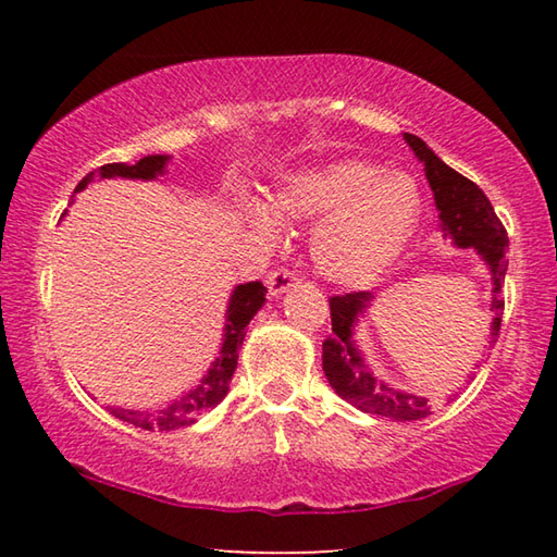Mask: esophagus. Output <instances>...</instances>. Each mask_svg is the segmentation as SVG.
<instances>
[{"label":"esophagus","instance_id":"esophagus-1","mask_svg":"<svg viewBox=\"0 0 557 557\" xmlns=\"http://www.w3.org/2000/svg\"><path fill=\"white\" fill-rule=\"evenodd\" d=\"M265 282H268L270 295H272V297H280L282 292H287L289 287L297 285V275H295V272H292L289 268H277V270L270 272Z\"/></svg>","mask_w":557,"mask_h":557}]
</instances>
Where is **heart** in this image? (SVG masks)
<instances>
[{"mask_svg":"<svg viewBox=\"0 0 557 557\" xmlns=\"http://www.w3.org/2000/svg\"><path fill=\"white\" fill-rule=\"evenodd\" d=\"M272 208L282 219H319L312 233L317 270L334 282L358 285L388 268L410 240L422 194L410 174L346 159L289 176ZM248 219L262 235L280 233V219L265 203H250Z\"/></svg>","mask_w":557,"mask_h":557,"instance_id":"b5f03b06","label":"heart"}]
</instances>
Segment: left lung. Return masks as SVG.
Instances as JSON below:
<instances>
[{
	"instance_id": "left-lung-1",
	"label": "left lung",
	"mask_w": 557,
	"mask_h": 557,
	"mask_svg": "<svg viewBox=\"0 0 557 557\" xmlns=\"http://www.w3.org/2000/svg\"><path fill=\"white\" fill-rule=\"evenodd\" d=\"M405 139L412 147V152L425 162V176L435 194V203L440 211L442 231L449 235L459 248H474L492 270L494 289H492V312L496 314L492 326V342L498 338L504 314V277H506V250L508 235L504 223L494 213L492 201L474 182L461 176L455 169L447 166L420 137L408 135ZM371 292H346L329 299L332 309V336L322 344V369L332 388L342 395L354 408L381 414L398 422L422 420L432 414V403L422 395L400 393L373 379L369 366L363 363L361 354L351 342V326L356 317L369 305Z\"/></svg>"
}]
</instances>
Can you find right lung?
Instances as JSON below:
<instances>
[{
	"label": "right lung",
	"mask_w": 557,
	"mask_h": 557,
	"mask_svg": "<svg viewBox=\"0 0 557 557\" xmlns=\"http://www.w3.org/2000/svg\"><path fill=\"white\" fill-rule=\"evenodd\" d=\"M166 157L154 154V157H143L137 164H106L96 169L81 178V184L75 186V194L83 191L92 178L102 176H125V178H154L157 174L164 172ZM265 292L268 287L262 282H248V285H238L233 289L231 305H228V319H225V342L221 348V356L215 358L213 369L209 375L196 385L191 393H186L182 400L169 405L166 410L159 412H143V410H122V408H108L115 418L122 422H129V425L143 428V430H178L184 425H191L196 418H201L203 412H209L213 405H219L225 393H228V385L235 369H238V351L243 346L245 332H248L250 319L258 314V309L265 305Z\"/></svg>",
	"instance_id": "right-lung-1"
}]
</instances>
